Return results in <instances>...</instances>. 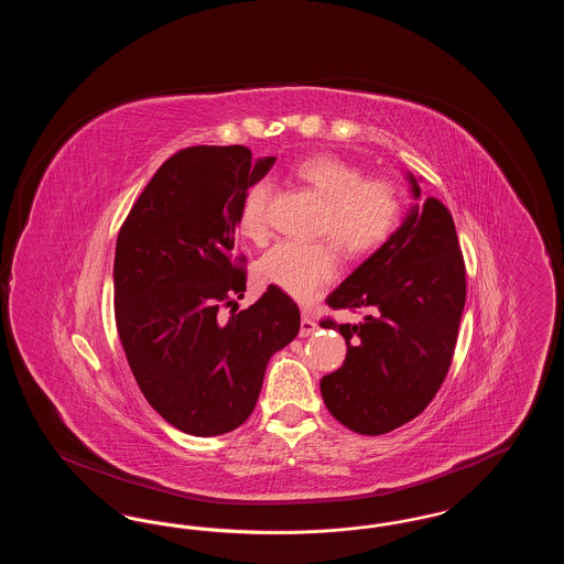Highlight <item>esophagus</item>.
I'll return each instance as SVG.
<instances>
[{
  "mask_svg": "<svg viewBox=\"0 0 564 564\" xmlns=\"http://www.w3.org/2000/svg\"><path fill=\"white\" fill-rule=\"evenodd\" d=\"M317 323L313 322V317L311 315H302V322H300V336L302 338H306V336H311V334H315L317 332Z\"/></svg>",
  "mask_w": 564,
  "mask_h": 564,
  "instance_id": "esophagus-1",
  "label": "esophagus"
}]
</instances>
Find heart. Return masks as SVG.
I'll use <instances>...</instances> for the list:
<instances>
[{
    "instance_id": "obj_1",
    "label": "heart",
    "mask_w": 564,
    "mask_h": 564,
    "mask_svg": "<svg viewBox=\"0 0 564 564\" xmlns=\"http://www.w3.org/2000/svg\"><path fill=\"white\" fill-rule=\"evenodd\" d=\"M294 175L325 200L317 235L329 237L350 258L368 256L395 232L402 217V194L387 180H366L364 171L332 154L297 162ZM270 196L267 182L249 186L239 207V232L264 242L270 232ZM332 242L279 241L258 262V279L295 300L308 302L338 272Z\"/></svg>"
}]
</instances>
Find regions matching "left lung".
Masks as SVG:
<instances>
[{
  "instance_id": "8db88e82",
  "label": "left lung",
  "mask_w": 564,
  "mask_h": 564,
  "mask_svg": "<svg viewBox=\"0 0 564 564\" xmlns=\"http://www.w3.org/2000/svg\"><path fill=\"white\" fill-rule=\"evenodd\" d=\"M408 182L421 198L412 173ZM325 302L366 311L357 325L322 322L347 340L343 368L322 378L332 416L361 435L389 433L419 416L448 375L465 306V262L451 212L437 198L416 203Z\"/></svg>"
}]
</instances>
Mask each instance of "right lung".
I'll list each match as a JSON object with an SVG mask.
<instances>
[{"instance_id": "right-lung-1", "label": "right lung", "mask_w": 564, "mask_h": 564, "mask_svg": "<svg viewBox=\"0 0 564 564\" xmlns=\"http://www.w3.org/2000/svg\"><path fill=\"white\" fill-rule=\"evenodd\" d=\"M274 156L194 145L162 164L127 215L113 258L116 327L134 380L175 430L221 435L253 412L269 359L300 332L297 304L269 285L239 311L242 194ZM221 307H230L224 316Z\"/></svg>"}]
</instances>
